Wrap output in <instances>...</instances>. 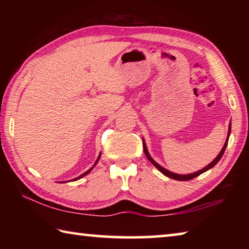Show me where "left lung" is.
I'll return each instance as SVG.
<instances>
[{"label":"left lung","mask_w":249,"mask_h":249,"mask_svg":"<svg viewBox=\"0 0 249 249\" xmlns=\"http://www.w3.org/2000/svg\"><path fill=\"white\" fill-rule=\"evenodd\" d=\"M230 134H231V123H230V125H229V133H227L226 142H225L224 146H223V148H222V150H221V153L217 155V157H216L215 159H214L212 162L209 163L208 166L204 167L203 169H201V170L196 171V172H193V174H189V175H178V174H174V172H171V171H169V170L165 169V168L160 166L159 163L156 162L155 160L150 157V155H149V153H148V150H147V147H146V144H145L144 140H142V145H144V151H145V155H146L147 159H148L149 161H150L151 163H153V165H154L156 168H157V169H158L160 172H161V174H163V175L167 176V177H169V178H171V179H175V180H179V181H188V180H191V179H193V178H196V177L200 176L201 174H203V172H205V171H208L209 169H211V168H213L214 166L216 165V163H217L218 161H220V159L222 158V156H223V154H224V151H225V149H226L227 142H229Z\"/></svg>","instance_id":"8db88e82"}]
</instances>
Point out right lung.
<instances>
[{"label":"right lung","mask_w":249,"mask_h":249,"mask_svg":"<svg viewBox=\"0 0 249 249\" xmlns=\"http://www.w3.org/2000/svg\"><path fill=\"white\" fill-rule=\"evenodd\" d=\"M100 156H101V154L99 155V157H98V159H96V161H95V163H94V165L93 166H92L91 168H90V169L89 170H88V171H86V172H84V174H82L81 176H79L78 177V178H74L73 180H71V181H75V180H78V179H80V178H82V177H84V176H86V175H88V174H89V172L92 170V169H93V168H94V166L96 165V163H98V161H99V159H100Z\"/></svg>","instance_id":"add662e5"}]
</instances>
